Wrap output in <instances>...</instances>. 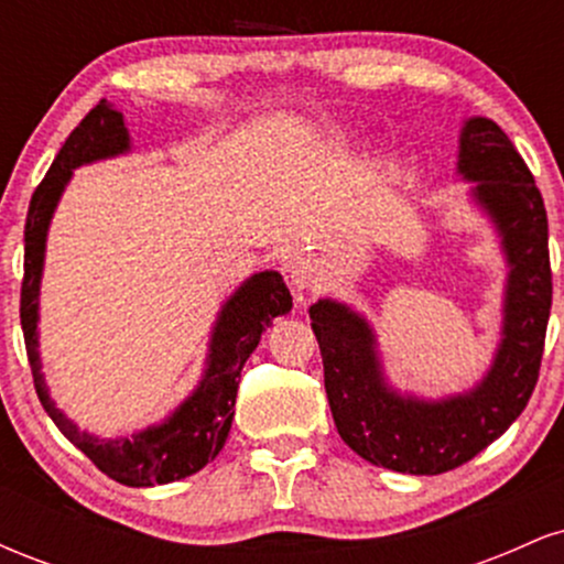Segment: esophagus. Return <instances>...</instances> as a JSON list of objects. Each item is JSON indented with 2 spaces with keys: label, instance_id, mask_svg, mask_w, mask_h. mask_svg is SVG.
<instances>
[{
  "label": "esophagus",
  "instance_id": "1",
  "mask_svg": "<svg viewBox=\"0 0 564 564\" xmlns=\"http://www.w3.org/2000/svg\"><path fill=\"white\" fill-rule=\"evenodd\" d=\"M283 273H286L291 289H294L296 302H304V291L310 289V283H313V273H315L313 260L304 254H294L286 264H283Z\"/></svg>",
  "mask_w": 564,
  "mask_h": 564
}]
</instances>
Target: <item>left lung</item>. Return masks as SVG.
I'll return each instance as SVG.
<instances>
[{
    "instance_id": "8db88e82",
    "label": "left lung",
    "mask_w": 564,
    "mask_h": 564,
    "mask_svg": "<svg viewBox=\"0 0 564 564\" xmlns=\"http://www.w3.org/2000/svg\"><path fill=\"white\" fill-rule=\"evenodd\" d=\"M458 170L496 219L511 273L496 364L475 392L443 403L398 398L381 381L373 336L345 304L310 307L336 432L366 462L408 475H443L509 430L535 390L552 310L549 219L533 172L490 119H469Z\"/></svg>"
}]
</instances>
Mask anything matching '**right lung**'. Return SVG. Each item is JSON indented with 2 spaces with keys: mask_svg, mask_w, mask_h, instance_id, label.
Returning a JSON list of instances; mask_svg holds the SVG:
<instances>
[{
  "mask_svg": "<svg viewBox=\"0 0 564 564\" xmlns=\"http://www.w3.org/2000/svg\"><path fill=\"white\" fill-rule=\"evenodd\" d=\"M129 138L124 119L113 111L106 100L79 121V127L68 134L57 153L50 172L36 185L25 217V254H23V283H21V326L25 339L34 387L44 411L50 413L57 430L79 448L102 475L132 488L148 485H164L196 475L212 458L223 451L232 424V408H236L238 377L249 355L260 345L264 328L278 315L291 310V294L283 278L268 270L243 283L225 304L223 315L212 339V355L206 377L198 390L185 400L161 426L140 432L124 440H97L87 432H79L74 424L57 411L39 373V349H36V300H39V275H42L44 238L53 209L66 187L70 170L87 161L116 156L127 151Z\"/></svg>",
  "mask_w": 564,
  "mask_h": 564,
  "instance_id": "obj_1",
  "label": "right lung"
}]
</instances>
